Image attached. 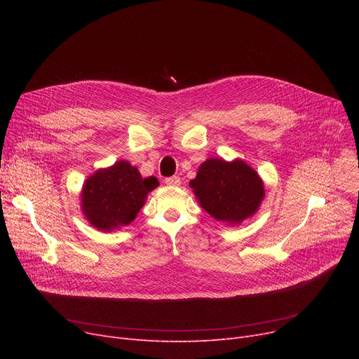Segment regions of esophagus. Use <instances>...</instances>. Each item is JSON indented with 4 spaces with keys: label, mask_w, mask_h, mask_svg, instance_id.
I'll use <instances>...</instances> for the list:
<instances>
[{
    "label": "esophagus",
    "mask_w": 359,
    "mask_h": 359,
    "mask_svg": "<svg viewBox=\"0 0 359 359\" xmlns=\"http://www.w3.org/2000/svg\"><path fill=\"white\" fill-rule=\"evenodd\" d=\"M164 182L168 186H179L180 184V177L179 176H172V177H167Z\"/></svg>",
    "instance_id": "34e87169"
}]
</instances>
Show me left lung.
<instances>
[{"mask_svg": "<svg viewBox=\"0 0 359 359\" xmlns=\"http://www.w3.org/2000/svg\"><path fill=\"white\" fill-rule=\"evenodd\" d=\"M189 186L206 212L231 225L255 215L265 198L263 180L256 170L238 158L203 161Z\"/></svg>", "mask_w": 359, "mask_h": 359, "instance_id": "1", "label": "left lung"}]
</instances>
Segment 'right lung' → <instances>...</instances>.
I'll list each match as a JSON object with an SVG mask.
<instances>
[{
    "mask_svg": "<svg viewBox=\"0 0 359 359\" xmlns=\"http://www.w3.org/2000/svg\"><path fill=\"white\" fill-rule=\"evenodd\" d=\"M158 186L156 177L144 179L128 161L100 168L83 184L81 210L87 221L100 231H113L135 219L147 195Z\"/></svg>",
    "mask_w": 359,
    "mask_h": 359,
    "instance_id": "add662e5",
    "label": "right lung"
}]
</instances>
